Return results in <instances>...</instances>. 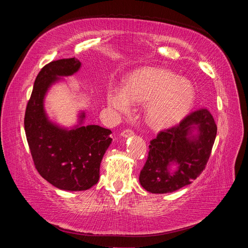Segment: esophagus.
<instances>
[{
    "mask_svg": "<svg viewBox=\"0 0 248 248\" xmlns=\"http://www.w3.org/2000/svg\"><path fill=\"white\" fill-rule=\"evenodd\" d=\"M133 131L132 130H130V129H126V130H124V131H122L121 132V134H120V136H121L122 138H129V137H132L133 136Z\"/></svg>",
    "mask_w": 248,
    "mask_h": 248,
    "instance_id": "obj_1",
    "label": "esophagus"
}]
</instances>
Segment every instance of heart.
Instances as JSON below:
<instances>
[{"mask_svg": "<svg viewBox=\"0 0 248 248\" xmlns=\"http://www.w3.org/2000/svg\"><path fill=\"white\" fill-rule=\"evenodd\" d=\"M196 88L185 78L171 71L147 67L133 72L124 88L111 87L108 106L120 112L131 108V101L145 103V118L155 128H164L183 120L196 101Z\"/></svg>", "mask_w": 248, "mask_h": 248, "instance_id": "b5f03b06", "label": "heart"}]
</instances>
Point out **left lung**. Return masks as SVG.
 <instances>
[{
  "instance_id": "1",
  "label": "left lung",
  "mask_w": 248,
  "mask_h": 248,
  "mask_svg": "<svg viewBox=\"0 0 248 248\" xmlns=\"http://www.w3.org/2000/svg\"><path fill=\"white\" fill-rule=\"evenodd\" d=\"M210 111H192L179 125L160 131L150 141L140 183L151 193L174 192L189 185L204 170L216 138Z\"/></svg>"
}]
</instances>
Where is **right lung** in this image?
Listing matches in <instances>:
<instances>
[{
  "label": "right lung",
  "mask_w": 248,
  "mask_h": 248,
  "mask_svg": "<svg viewBox=\"0 0 248 248\" xmlns=\"http://www.w3.org/2000/svg\"><path fill=\"white\" fill-rule=\"evenodd\" d=\"M81 67L77 58L50 62L37 76L25 116V130L35 167L42 178L65 191L87 190L99 180L100 163L111 144L109 129L84 125L86 111L78 123L65 127L52 122L46 110L50 88Z\"/></svg>",
  "instance_id": "right-lung-1"
}]
</instances>
